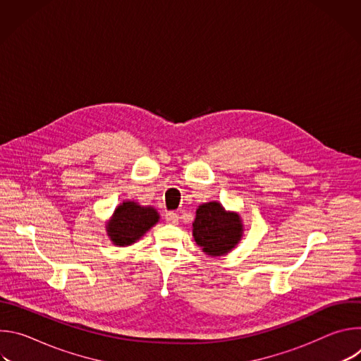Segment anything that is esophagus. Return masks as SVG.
I'll use <instances>...</instances> for the list:
<instances>
[{"instance_id": "obj_1", "label": "esophagus", "mask_w": 361, "mask_h": 361, "mask_svg": "<svg viewBox=\"0 0 361 361\" xmlns=\"http://www.w3.org/2000/svg\"><path fill=\"white\" fill-rule=\"evenodd\" d=\"M166 221H167L169 224H178L180 217H178V214H177V213L170 212V213H167V214H166Z\"/></svg>"}]
</instances>
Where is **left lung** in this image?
<instances>
[{
    "mask_svg": "<svg viewBox=\"0 0 361 361\" xmlns=\"http://www.w3.org/2000/svg\"><path fill=\"white\" fill-rule=\"evenodd\" d=\"M241 220L234 213H227L221 204L207 202L197 209L192 223L195 243L212 257L227 254L241 238Z\"/></svg>",
    "mask_w": 361,
    "mask_h": 361,
    "instance_id": "left-lung-1",
    "label": "left lung"
}]
</instances>
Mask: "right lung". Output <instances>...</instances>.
I'll return each instance as SVG.
<instances>
[{
  "label": "right lung",
  "mask_w": 361,
  "mask_h": 361,
  "mask_svg": "<svg viewBox=\"0 0 361 361\" xmlns=\"http://www.w3.org/2000/svg\"><path fill=\"white\" fill-rule=\"evenodd\" d=\"M157 221L159 214L152 207H141L134 201H124L116 209L107 233L116 245H130Z\"/></svg>",
  "instance_id": "right-lung-1"
}]
</instances>
